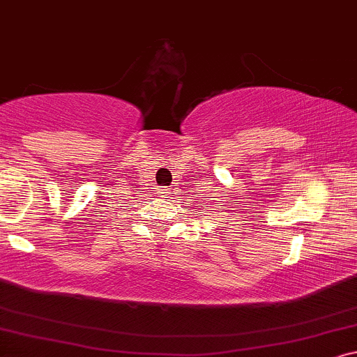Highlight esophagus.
Segmentation results:
<instances>
[{
	"label": "esophagus",
	"mask_w": 357,
	"mask_h": 357,
	"mask_svg": "<svg viewBox=\"0 0 357 357\" xmlns=\"http://www.w3.org/2000/svg\"><path fill=\"white\" fill-rule=\"evenodd\" d=\"M169 189H167V188H162L158 190V197L160 199H168V195H169V192H168Z\"/></svg>",
	"instance_id": "1"
}]
</instances>
